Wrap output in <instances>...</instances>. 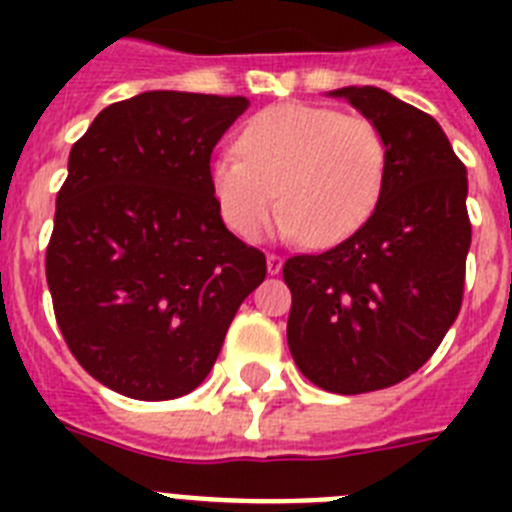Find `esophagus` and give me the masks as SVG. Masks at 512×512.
<instances>
[{
    "label": "esophagus",
    "instance_id": "esophagus-1",
    "mask_svg": "<svg viewBox=\"0 0 512 512\" xmlns=\"http://www.w3.org/2000/svg\"><path fill=\"white\" fill-rule=\"evenodd\" d=\"M282 266H284V259L279 256V253H269V256H266V269H269V274H279Z\"/></svg>",
    "mask_w": 512,
    "mask_h": 512
}]
</instances>
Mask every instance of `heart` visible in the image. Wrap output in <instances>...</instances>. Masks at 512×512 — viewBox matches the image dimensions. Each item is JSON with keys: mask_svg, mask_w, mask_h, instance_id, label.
Listing matches in <instances>:
<instances>
[{"mask_svg": "<svg viewBox=\"0 0 512 512\" xmlns=\"http://www.w3.org/2000/svg\"><path fill=\"white\" fill-rule=\"evenodd\" d=\"M237 153H220L210 187L225 223L253 241L282 207L279 230L310 246H336L374 215L390 151L369 117L330 107L274 104L248 120Z\"/></svg>", "mask_w": 512, "mask_h": 512, "instance_id": "obj_1", "label": "heart"}]
</instances>
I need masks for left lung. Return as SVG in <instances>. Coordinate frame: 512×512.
Here are the masks:
<instances>
[{
    "mask_svg": "<svg viewBox=\"0 0 512 512\" xmlns=\"http://www.w3.org/2000/svg\"><path fill=\"white\" fill-rule=\"evenodd\" d=\"M343 97L390 151L374 215L323 253L284 264L287 343L297 369L336 395L392 387L431 359L464 297L472 243L467 169L431 115L377 87Z\"/></svg>",
    "mask_w": 512,
    "mask_h": 512,
    "instance_id": "8db88e82",
    "label": "left lung"
}]
</instances>
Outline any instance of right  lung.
Returning a JSON list of instances; mask_svg holds the SVG:
<instances>
[{
    "label": "right lung",
    "mask_w": 512,
    "mask_h": 512,
    "mask_svg": "<svg viewBox=\"0 0 512 512\" xmlns=\"http://www.w3.org/2000/svg\"><path fill=\"white\" fill-rule=\"evenodd\" d=\"M246 97L143 92L104 107L71 148L45 279L71 354L133 400H174L210 374L266 256L225 228L217 140Z\"/></svg>",
    "instance_id": "right-lung-1"
}]
</instances>
